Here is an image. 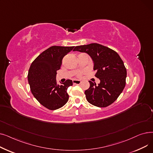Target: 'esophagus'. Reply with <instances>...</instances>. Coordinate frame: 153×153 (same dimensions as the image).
Listing matches in <instances>:
<instances>
[{"label": "esophagus", "instance_id": "34e87169", "mask_svg": "<svg viewBox=\"0 0 153 153\" xmlns=\"http://www.w3.org/2000/svg\"><path fill=\"white\" fill-rule=\"evenodd\" d=\"M72 82H73L74 84H77V85H79L81 83V81H79V80H76V79H74L72 80Z\"/></svg>", "mask_w": 153, "mask_h": 153}]
</instances>
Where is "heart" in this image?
<instances>
[{"instance_id": "b5f03b06", "label": "heart", "mask_w": 153, "mask_h": 153, "mask_svg": "<svg viewBox=\"0 0 153 153\" xmlns=\"http://www.w3.org/2000/svg\"><path fill=\"white\" fill-rule=\"evenodd\" d=\"M84 72H85V71H79V72H77V73L76 74V76L77 77H81V76L84 73Z\"/></svg>"}]
</instances>
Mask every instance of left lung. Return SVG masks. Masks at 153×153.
Here are the masks:
<instances>
[{
	"instance_id": "obj_1",
	"label": "left lung",
	"mask_w": 153,
	"mask_h": 153,
	"mask_svg": "<svg viewBox=\"0 0 153 153\" xmlns=\"http://www.w3.org/2000/svg\"><path fill=\"white\" fill-rule=\"evenodd\" d=\"M73 51L86 53L91 56L96 71L95 76L100 80L98 85L89 81L90 87L85 91L87 100L99 107L113 103L126 85V69L118 54L98 43L77 46Z\"/></svg>"
}]
</instances>
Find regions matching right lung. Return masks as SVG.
Here are the masks:
<instances>
[{
    "label": "right lung",
    "mask_w": 153,
    "mask_h": 153,
    "mask_svg": "<svg viewBox=\"0 0 153 153\" xmlns=\"http://www.w3.org/2000/svg\"><path fill=\"white\" fill-rule=\"evenodd\" d=\"M74 48L51 46L40 54L29 68L28 81L31 92L39 103L48 109H58L68 101L67 89L72 85V81L67 79L59 85L56 82V76L64 56Z\"/></svg>",
    "instance_id": "1"
}]
</instances>
